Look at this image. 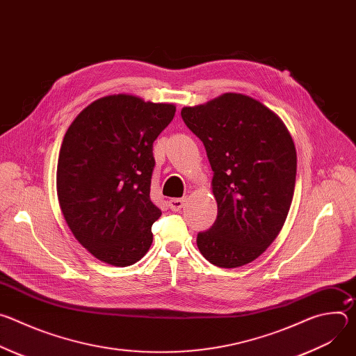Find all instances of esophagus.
Returning <instances> with one entry per match:
<instances>
[{
  "label": "esophagus",
  "mask_w": 356,
  "mask_h": 356,
  "mask_svg": "<svg viewBox=\"0 0 356 356\" xmlns=\"http://www.w3.org/2000/svg\"><path fill=\"white\" fill-rule=\"evenodd\" d=\"M184 202H186L184 198H172L169 201V207H170L172 211L176 213V211H180L184 207Z\"/></svg>",
  "instance_id": "34e87169"
}]
</instances>
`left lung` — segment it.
I'll return each instance as SVG.
<instances>
[{
  "label": "left lung",
  "mask_w": 356,
  "mask_h": 356,
  "mask_svg": "<svg viewBox=\"0 0 356 356\" xmlns=\"http://www.w3.org/2000/svg\"><path fill=\"white\" fill-rule=\"evenodd\" d=\"M181 118L204 143L218 206L197 246L216 266H243L262 255L286 221L297 169L293 139L273 111L236 92L184 107Z\"/></svg>",
  "instance_id": "8db88e82"
}]
</instances>
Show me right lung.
Returning a JSON list of instances; mask_svg holds the SVG:
<instances>
[{"label": "right lung", "mask_w": 356, "mask_h": 356, "mask_svg": "<svg viewBox=\"0 0 356 356\" xmlns=\"http://www.w3.org/2000/svg\"><path fill=\"white\" fill-rule=\"evenodd\" d=\"M175 113L173 104L118 94L94 101L69 127L58 198L73 235L97 259L124 268L150 248L152 225L162 216L149 195L152 147Z\"/></svg>", "instance_id": "1"}]
</instances>
